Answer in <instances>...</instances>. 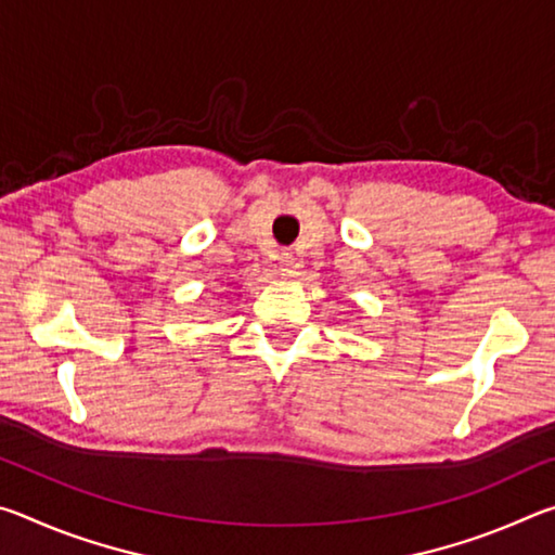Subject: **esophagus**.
I'll use <instances>...</instances> for the list:
<instances>
[{"mask_svg": "<svg viewBox=\"0 0 555 555\" xmlns=\"http://www.w3.org/2000/svg\"><path fill=\"white\" fill-rule=\"evenodd\" d=\"M279 267H281V276L291 279V276H296L298 261H296V257H294V255H291V251H281V257H279Z\"/></svg>", "mask_w": 555, "mask_h": 555, "instance_id": "esophagus-1", "label": "esophagus"}]
</instances>
